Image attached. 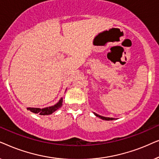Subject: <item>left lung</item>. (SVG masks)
Instances as JSON below:
<instances>
[{
    "instance_id": "obj_1",
    "label": "left lung",
    "mask_w": 159,
    "mask_h": 159,
    "mask_svg": "<svg viewBox=\"0 0 159 159\" xmlns=\"http://www.w3.org/2000/svg\"><path fill=\"white\" fill-rule=\"evenodd\" d=\"M93 114H94L95 116H98V117H99L100 119H103V120H107V121H109V120H114V118H110V117H105V116H100V115H98V114H97L96 113H95V112H93Z\"/></svg>"
}]
</instances>
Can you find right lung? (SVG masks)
<instances>
[{
    "label": "right lung",
    "instance_id": "add662e5",
    "mask_svg": "<svg viewBox=\"0 0 159 159\" xmlns=\"http://www.w3.org/2000/svg\"><path fill=\"white\" fill-rule=\"evenodd\" d=\"M63 98H61L59 100V101L54 106H49V107L40 108H27V110H30V111L34 113V114H39L40 115H49L53 114L56 110H58L61 106H62Z\"/></svg>",
    "mask_w": 159,
    "mask_h": 159
}]
</instances>
